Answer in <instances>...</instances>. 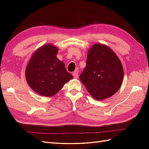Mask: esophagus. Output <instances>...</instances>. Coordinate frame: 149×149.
Instances as JSON below:
<instances>
[{"label": "esophagus", "instance_id": "1", "mask_svg": "<svg viewBox=\"0 0 149 149\" xmlns=\"http://www.w3.org/2000/svg\"><path fill=\"white\" fill-rule=\"evenodd\" d=\"M73 75L74 78H77L78 77V76H79L78 71H74L73 73Z\"/></svg>", "mask_w": 149, "mask_h": 149}]
</instances>
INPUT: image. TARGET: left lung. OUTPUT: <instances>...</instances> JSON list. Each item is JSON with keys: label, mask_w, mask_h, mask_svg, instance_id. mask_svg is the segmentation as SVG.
<instances>
[{"label": "left lung", "mask_w": 149, "mask_h": 149, "mask_svg": "<svg viewBox=\"0 0 149 149\" xmlns=\"http://www.w3.org/2000/svg\"><path fill=\"white\" fill-rule=\"evenodd\" d=\"M123 78V65L109 47L97 43L89 48L86 66L79 79L94 99L103 100L113 96Z\"/></svg>", "instance_id": "8db88e82"}]
</instances>
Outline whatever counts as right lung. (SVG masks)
<instances>
[{
    "label": "right lung",
    "mask_w": 149,
    "mask_h": 149,
    "mask_svg": "<svg viewBox=\"0 0 149 149\" xmlns=\"http://www.w3.org/2000/svg\"><path fill=\"white\" fill-rule=\"evenodd\" d=\"M58 50L53 45H45L33 54L26 68V82L41 96H53L73 78L64 63L57 58Z\"/></svg>",
    "instance_id": "obj_1"
}]
</instances>
